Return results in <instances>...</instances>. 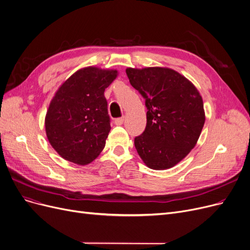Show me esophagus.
<instances>
[{"label":"esophagus","instance_id":"34e87169","mask_svg":"<svg viewBox=\"0 0 250 250\" xmlns=\"http://www.w3.org/2000/svg\"><path fill=\"white\" fill-rule=\"evenodd\" d=\"M124 121H125V118H124V117L116 118V120L114 121V124H115L116 125H122L124 124Z\"/></svg>","mask_w":250,"mask_h":250}]
</instances>
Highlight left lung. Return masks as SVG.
I'll use <instances>...</instances> for the list:
<instances>
[{
    "instance_id": "left-lung-1",
    "label": "left lung",
    "mask_w": 250,
    "mask_h": 250,
    "mask_svg": "<svg viewBox=\"0 0 250 250\" xmlns=\"http://www.w3.org/2000/svg\"><path fill=\"white\" fill-rule=\"evenodd\" d=\"M125 72L147 107L146 128L135 138L139 156L154 170L175 166L194 148L205 125L200 92L188 79L169 68H127Z\"/></svg>"
}]
</instances>
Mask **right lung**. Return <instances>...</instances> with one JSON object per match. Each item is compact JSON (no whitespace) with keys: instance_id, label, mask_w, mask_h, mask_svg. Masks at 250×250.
<instances>
[{"instance_id":"obj_1","label":"right lung","mask_w":250,"mask_h":250,"mask_svg":"<svg viewBox=\"0 0 250 250\" xmlns=\"http://www.w3.org/2000/svg\"><path fill=\"white\" fill-rule=\"evenodd\" d=\"M117 75L116 70L86 67L57 90L44 125L51 147L64 160L84 166L102 152L110 132L104 91Z\"/></svg>"}]
</instances>
